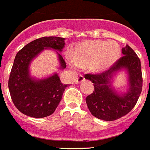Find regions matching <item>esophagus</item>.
I'll use <instances>...</instances> for the list:
<instances>
[{"instance_id": "obj_1", "label": "esophagus", "mask_w": 150, "mask_h": 150, "mask_svg": "<svg viewBox=\"0 0 150 150\" xmlns=\"http://www.w3.org/2000/svg\"><path fill=\"white\" fill-rule=\"evenodd\" d=\"M84 81H85L84 77H83V76H80L78 77V78L76 79V82H75V83H76V84H80V83H83Z\"/></svg>"}]
</instances>
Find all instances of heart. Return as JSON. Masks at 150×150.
I'll return each mask as SVG.
<instances>
[{
    "label": "heart",
    "mask_w": 150,
    "mask_h": 150,
    "mask_svg": "<svg viewBox=\"0 0 150 150\" xmlns=\"http://www.w3.org/2000/svg\"><path fill=\"white\" fill-rule=\"evenodd\" d=\"M121 56V49L115 42L92 40L79 43L68 56V65L73 69L89 66L92 72L99 74L113 67Z\"/></svg>",
    "instance_id": "obj_1"
}]
</instances>
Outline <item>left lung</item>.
Segmentation results:
<instances>
[{
    "label": "left lung",
    "instance_id": "obj_1",
    "mask_svg": "<svg viewBox=\"0 0 150 150\" xmlns=\"http://www.w3.org/2000/svg\"><path fill=\"white\" fill-rule=\"evenodd\" d=\"M123 57L108 70L100 74H86L85 79L94 83V90L86 98L91 113L104 121H114L128 114L136 105L142 92L141 63L129 45L122 48ZM122 71L127 74L126 92H118L113 86V77Z\"/></svg>",
    "mask_w": 150,
    "mask_h": 150
}]
</instances>
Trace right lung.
Instances as JSON below:
<instances>
[{"label": "right lung", "instance_id": "right-lung-1", "mask_svg": "<svg viewBox=\"0 0 150 150\" xmlns=\"http://www.w3.org/2000/svg\"><path fill=\"white\" fill-rule=\"evenodd\" d=\"M64 45V38L42 37L25 45L17 53L8 81V88L14 105L21 113L41 118L55 111L67 84L62 83L57 73L42 79L32 76L30 65L44 50H52L58 56L59 69H64L67 64L59 53Z\"/></svg>", "mask_w": 150, "mask_h": 150}]
</instances>
